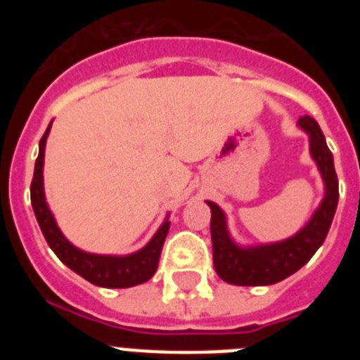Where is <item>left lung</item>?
I'll use <instances>...</instances> for the list:
<instances>
[{"instance_id":"8db88e82","label":"left lung","mask_w":360,"mask_h":360,"mask_svg":"<svg viewBox=\"0 0 360 360\" xmlns=\"http://www.w3.org/2000/svg\"><path fill=\"white\" fill-rule=\"evenodd\" d=\"M299 126L310 135V153L323 174L326 195L316 214L294 238L279 243L241 249L229 238L221 209L216 203L207 202L211 207L212 263L216 274L231 285L259 287L283 281L310 262V257L326 240L339 202V180L333 167L332 151L326 146L319 124L304 115L299 119Z\"/></svg>"}]
</instances>
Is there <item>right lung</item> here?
I'll use <instances>...</instances> for the list:
<instances>
[{
	"mask_svg": "<svg viewBox=\"0 0 360 360\" xmlns=\"http://www.w3.org/2000/svg\"><path fill=\"white\" fill-rule=\"evenodd\" d=\"M50 126L41 136L39 155H37L36 169H34V178L30 184V202L34 207V214H36L37 224H39L44 240L50 245V249L66 266H70L73 272H77L86 281H90L91 285H97V287L128 288L151 279L153 274L157 272L162 247H164L165 236L169 231L167 219L144 249L129 254V256H97V254L82 252V250L75 249L61 234L52 212L46 207L43 191L44 144H46V136L50 133Z\"/></svg>",
	"mask_w": 360,
	"mask_h": 360,
	"instance_id": "obj_1",
	"label": "right lung"
}]
</instances>
